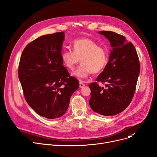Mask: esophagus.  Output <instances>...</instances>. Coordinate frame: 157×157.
<instances>
[{
    "instance_id": "34e87169",
    "label": "esophagus",
    "mask_w": 157,
    "mask_h": 157,
    "mask_svg": "<svg viewBox=\"0 0 157 157\" xmlns=\"http://www.w3.org/2000/svg\"><path fill=\"white\" fill-rule=\"evenodd\" d=\"M85 86V84L83 83V82H82V81L79 82V87L80 88H83Z\"/></svg>"
}]
</instances>
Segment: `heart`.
I'll return each instance as SVG.
<instances>
[{
	"mask_svg": "<svg viewBox=\"0 0 157 157\" xmlns=\"http://www.w3.org/2000/svg\"><path fill=\"white\" fill-rule=\"evenodd\" d=\"M61 58L64 65L71 71L80 60L81 64L73 75L85 78L91 73H98L104 69L108 62L109 53L106 48L92 39L79 38L74 40L72 50L63 51Z\"/></svg>",
	"mask_w": 157,
	"mask_h": 157,
	"instance_id": "obj_1",
	"label": "heart"
}]
</instances>
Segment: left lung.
<instances>
[{"mask_svg":"<svg viewBox=\"0 0 157 157\" xmlns=\"http://www.w3.org/2000/svg\"><path fill=\"white\" fill-rule=\"evenodd\" d=\"M113 48L109 60L97 78L89 84L91 97L89 104L94 111L113 116L125 110L131 102L136 91L140 72V62L136 48L125 37L111 31H100ZM106 83L105 88L98 81Z\"/></svg>","mask_w":157,"mask_h":157,"instance_id":"1","label":"left lung"}]
</instances>
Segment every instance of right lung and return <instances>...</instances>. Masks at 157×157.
I'll return each mask as SVG.
<instances>
[{
	"instance_id": "right-lung-1",
	"label": "right lung",
	"mask_w": 157,
	"mask_h": 157,
	"mask_svg": "<svg viewBox=\"0 0 157 157\" xmlns=\"http://www.w3.org/2000/svg\"><path fill=\"white\" fill-rule=\"evenodd\" d=\"M64 32L40 36L22 52L18 78L28 104L40 116L48 119L62 117L68 109L70 98L79 88L61 58Z\"/></svg>"
}]
</instances>
